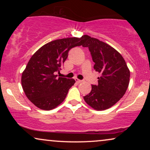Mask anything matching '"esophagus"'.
<instances>
[{
    "instance_id": "34e87169",
    "label": "esophagus",
    "mask_w": 150,
    "mask_h": 150,
    "mask_svg": "<svg viewBox=\"0 0 150 150\" xmlns=\"http://www.w3.org/2000/svg\"><path fill=\"white\" fill-rule=\"evenodd\" d=\"M75 81L77 83H82V82H83V81H81V80H79L78 79H75Z\"/></svg>"
}]
</instances>
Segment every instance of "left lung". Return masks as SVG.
I'll list each match as a JSON object with an SVG mask.
<instances>
[{"mask_svg":"<svg viewBox=\"0 0 150 150\" xmlns=\"http://www.w3.org/2000/svg\"><path fill=\"white\" fill-rule=\"evenodd\" d=\"M83 46L89 48L95 63L93 68L100 74L98 84L91 85V91L84 96V100L96 110L108 109L126 93L130 70L122 54L106 43L85 35Z\"/></svg>","mask_w":150,"mask_h":150,"instance_id":"obj_1","label":"left lung"}]
</instances>
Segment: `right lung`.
Returning <instances> with one entry per match:
<instances>
[{
    "mask_svg": "<svg viewBox=\"0 0 150 150\" xmlns=\"http://www.w3.org/2000/svg\"><path fill=\"white\" fill-rule=\"evenodd\" d=\"M81 38H67L48 42L30 59L22 74V89L28 99L42 110H50L64 101L73 79L57 77L71 48L83 44Z\"/></svg>",
    "mask_w": 150,
    "mask_h": 150,
    "instance_id": "right-lung-1",
    "label": "right lung"
}]
</instances>
